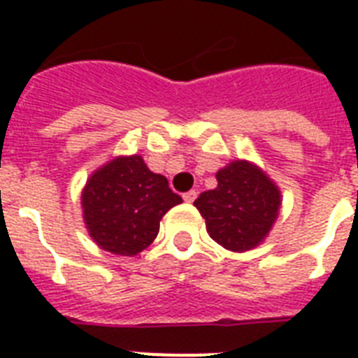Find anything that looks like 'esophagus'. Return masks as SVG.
Instances as JSON below:
<instances>
[{
  "label": "esophagus",
  "instance_id": "obj_1",
  "mask_svg": "<svg viewBox=\"0 0 358 358\" xmlns=\"http://www.w3.org/2000/svg\"><path fill=\"white\" fill-rule=\"evenodd\" d=\"M182 196H184V201L187 202V204H191V202L196 199V191H187V193H184Z\"/></svg>",
  "mask_w": 358,
  "mask_h": 358
}]
</instances>
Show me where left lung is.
Returning <instances> with one entry per match:
<instances>
[{
    "instance_id": "1",
    "label": "left lung",
    "mask_w": 358,
    "mask_h": 358,
    "mask_svg": "<svg viewBox=\"0 0 358 358\" xmlns=\"http://www.w3.org/2000/svg\"><path fill=\"white\" fill-rule=\"evenodd\" d=\"M217 187L195 201L208 234L224 249H255L269 234L280 210V191L262 169L236 159L217 171Z\"/></svg>"
}]
</instances>
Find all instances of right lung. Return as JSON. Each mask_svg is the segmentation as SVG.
<instances>
[{
	"mask_svg": "<svg viewBox=\"0 0 358 358\" xmlns=\"http://www.w3.org/2000/svg\"><path fill=\"white\" fill-rule=\"evenodd\" d=\"M182 196L141 156H119L91 174L81 193L89 236L113 255L135 256L156 239L159 221Z\"/></svg>",
	"mask_w": 358,
	"mask_h": 358,
	"instance_id": "1",
	"label": "right lung"
}]
</instances>
